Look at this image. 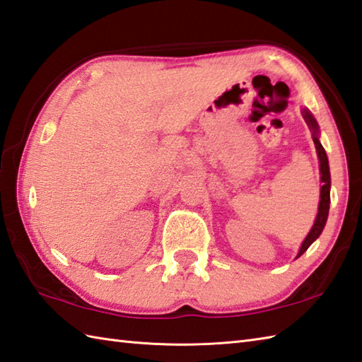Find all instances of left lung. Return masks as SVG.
Returning <instances> with one entry per match:
<instances>
[{
    "label": "left lung",
    "mask_w": 362,
    "mask_h": 362,
    "mask_svg": "<svg viewBox=\"0 0 362 362\" xmlns=\"http://www.w3.org/2000/svg\"><path fill=\"white\" fill-rule=\"evenodd\" d=\"M301 115L306 122V124L309 127V129L313 131V140L315 145V151H317V158H319V170H320V202H319V212H317V217L314 220V225L311 228V231L308 233V235L305 238L303 243L297 253V257H300L303 255L306 250L311 247V243L314 240L319 239V235L322 234L323 228L327 225V218H328V211H329V189H331V176H329V164H328V156L323 146L320 144V129L319 124H317V120L314 119V115L309 112V109L303 107L301 109Z\"/></svg>",
    "instance_id": "left-lung-1"
}]
</instances>
